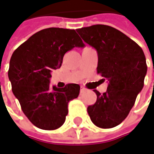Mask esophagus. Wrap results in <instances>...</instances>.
<instances>
[{
	"mask_svg": "<svg viewBox=\"0 0 154 154\" xmlns=\"http://www.w3.org/2000/svg\"><path fill=\"white\" fill-rule=\"evenodd\" d=\"M85 91H86V90H85L84 87H81V88H80V93H84Z\"/></svg>",
	"mask_w": 154,
	"mask_h": 154,
	"instance_id": "34e87169",
	"label": "esophagus"
}]
</instances>
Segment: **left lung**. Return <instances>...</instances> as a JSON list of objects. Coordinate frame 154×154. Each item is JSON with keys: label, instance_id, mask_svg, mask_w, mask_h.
<instances>
[{"label": "left lung", "instance_id": "8db88e82", "mask_svg": "<svg viewBox=\"0 0 154 154\" xmlns=\"http://www.w3.org/2000/svg\"><path fill=\"white\" fill-rule=\"evenodd\" d=\"M77 32L97 50V72L108 81L103 94L94 90L97 100L87 112L96 126L114 128L127 117L143 89L147 71L145 54L131 38L108 25H91Z\"/></svg>", "mask_w": 154, "mask_h": 154}]
</instances>
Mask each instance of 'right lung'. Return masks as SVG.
<instances>
[{
	"mask_svg": "<svg viewBox=\"0 0 154 154\" xmlns=\"http://www.w3.org/2000/svg\"><path fill=\"white\" fill-rule=\"evenodd\" d=\"M84 46L75 30L53 27L36 32L13 53L8 72L12 91L36 127L52 131L64 123L68 103L78 97L80 86L51 88V71L62 66L68 51Z\"/></svg>",
	"mask_w": 154,
	"mask_h": 154,
	"instance_id": "1",
	"label": "right lung"
}]
</instances>
